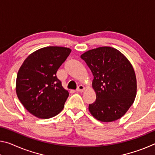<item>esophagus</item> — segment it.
Returning a JSON list of instances; mask_svg holds the SVG:
<instances>
[{
    "label": "esophagus",
    "mask_w": 155,
    "mask_h": 155,
    "mask_svg": "<svg viewBox=\"0 0 155 155\" xmlns=\"http://www.w3.org/2000/svg\"><path fill=\"white\" fill-rule=\"evenodd\" d=\"M84 90H85V87H84V86L82 85H78L77 89V91H83Z\"/></svg>",
    "instance_id": "obj_1"
}]
</instances>
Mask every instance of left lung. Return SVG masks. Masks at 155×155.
Segmentation results:
<instances>
[{"label": "left lung", "mask_w": 155, "mask_h": 155, "mask_svg": "<svg viewBox=\"0 0 155 155\" xmlns=\"http://www.w3.org/2000/svg\"><path fill=\"white\" fill-rule=\"evenodd\" d=\"M94 79L96 101L89 111L96 120L110 122L120 119L132 105L137 94V79L132 65L118 50L103 46L81 54Z\"/></svg>", "instance_id": "1"}]
</instances>
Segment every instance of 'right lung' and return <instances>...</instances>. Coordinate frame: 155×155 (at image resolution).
Here are the masks:
<instances>
[{"instance_id": "obj_1", "label": "right lung", "mask_w": 155, "mask_h": 155, "mask_svg": "<svg viewBox=\"0 0 155 155\" xmlns=\"http://www.w3.org/2000/svg\"><path fill=\"white\" fill-rule=\"evenodd\" d=\"M71 49L48 46L29 54L18 70L15 90L18 99L35 117L48 119L64 107L69 93L56 76Z\"/></svg>"}]
</instances>
